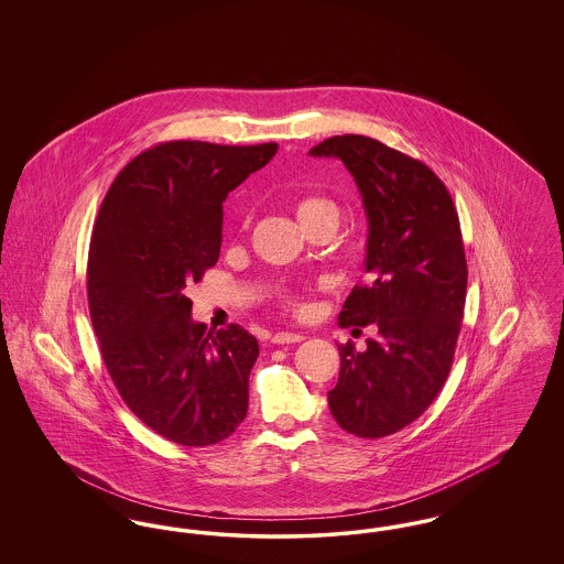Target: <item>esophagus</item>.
<instances>
[{"label":"esophagus","mask_w":564,"mask_h":564,"mask_svg":"<svg viewBox=\"0 0 564 564\" xmlns=\"http://www.w3.org/2000/svg\"><path fill=\"white\" fill-rule=\"evenodd\" d=\"M304 336L302 334H295V332H279L272 336V343L274 345H294V343H302Z\"/></svg>","instance_id":"1"}]
</instances>
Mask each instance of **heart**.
I'll use <instances>...</instances> for the list:
<instances>
[{"mask_svg": "<svg viewBox=\"0 0 564 564\" xmlns=\"http://www.w3.org/2000/svg\"><path fill=\"white\" fill-rule=\"evenodd\" d=\"M294 212L297 221H300L302 226H308L311 221H315V219H319V217H325V215L338 217V207H336L332 200L323 198V196H304V198H300L294 205ZM281 302H283L288 308H292L294 313H300V311L304 308L302 295L295 294L292 290H283V292H281Z\"/></svg>", "mask_w": 564, "mask_h": 564, "instance_id": "1", "label": "heart"}]
</instances>
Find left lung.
I'll use <instances>...</instances> for the list:
<instances>
[{
    "mask_svg": "<svg viewBox=\"0 0 564 564\" xmlns=\"http://www.w3.org/2000/svg\"><path fill=\"white\" fill-rule=\"evenodd\" d=\"M308 154L345 162L368 215V283L352 288L338 323L376 336L366 350L338 347L327 403L343 430L384 437L430 408L453 368L467 292L458 215L427 164L372 137L336 134Z\"/></svg>",
    "mask_w": 564,
    "mask_h": 564,
    "instance_id": "obj_1",
    "label": "left lung"
}]
</instances>
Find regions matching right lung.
Segmentation results:
<instances>
[{
    "mask_svg": "<svg viewBox=\"0 0 564 564\" xmlns=\"http://www.w3.org/2000/svg\"><path fill=\"white\" fill-rule=\"evenodd\" d=\"M276 150L159 143L118 173L93 228L88 308L106 368L134 416L182 446L217 444L247 414L258 340L192 322L186 288L219 258L228 192Z\"/></svg>",
    "mask_w": 564,
    "mask_h": 564,
    "instance_id": "add662e5",
    "label": "right lung"
}]
</instances>
